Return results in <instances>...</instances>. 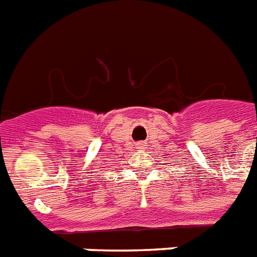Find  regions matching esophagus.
Returning <instances> with one entry per match:
<instances>
[{"label": "esophagus", "instance_id": "1", "mask_svg": "<svg viewBox=\"0 0 257 257\" xmlns=\"http://www.w3.org/2000/svg\"><path fill=\"white\" fill-rule=\"evenodd\" d=\"M137 148H138V150H143V144L137 143Z\"/></svg>", "mask_w": 257, "mask_h": 257}]
</instances>
